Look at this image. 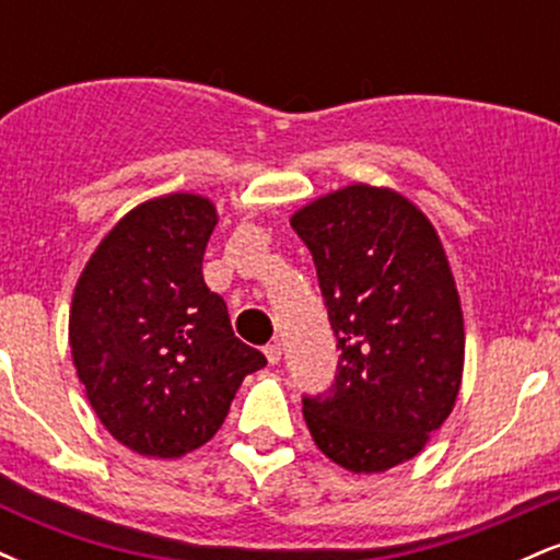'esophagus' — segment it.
Returning a JSON list of instances; mask_svg holds the SVG:
<instances>
[{
  "mask_svg": "<svg viewBox=\"0 0 560 560\" xmlns=\"http://www.w3.org/2000/svg\"><path fill=\"white\" fill-rule=\"evenodd\" d=\"M262 352H266L268 363H271V365H276V363L281 361V345H279V342H271V345H266V350H262Z\"/></svg>",
  "mask_w": 560,
  "mask_h": 560,
  "instance_id": "34e87169",
  "label": "esophagus"
}]
</instances>
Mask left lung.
Listing matches in <instances>:
<instances>
[{"instance_id":"8db88e82","label":"left lung","mask_w":560,"mask_h":560,"mask_svg":"<svg viewBox=\"0 0 560 560\" xmlns=\"http://www.w3.org/2000/svg\"><path fill=\"white\" fill-rule=\"evenodd\" d=\"M337 337L331 387L302 395L307 429L355 474L413 458L442 427L464 374V316L432 223L389 189L355 184L302 208Z\"/></svg>"}]
</instances>
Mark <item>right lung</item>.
<instances>
[{
    "mask_svg": "<svg viewBox=\"0 0 560 560\" xmlns=\"http://www.w3.org/2000/svg\"><path fill=\"white\" fill-rule=\"evenodd\" d=\"M215 208L197 195L139 205L96 247L70 311L73 363L92 408L126 447L178 458L221 429L266 355L231 331L202 279Z\"/></svg>",
    "mask_w": 560,
    "mask_h": 560,
    "instance_id": "add662e5",
    "label": "right lung"
}]
</instances>
